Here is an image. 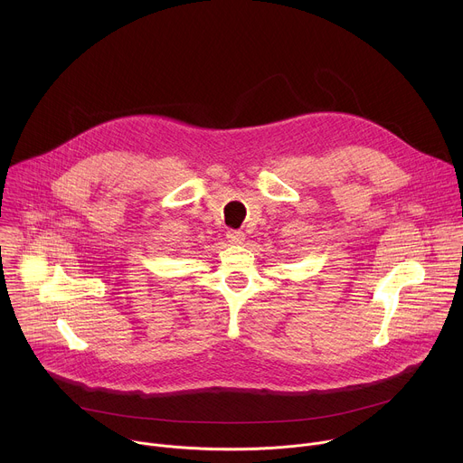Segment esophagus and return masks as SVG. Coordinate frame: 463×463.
<instances>
[{"mask_svg":"<svg viewBox=\"0 0 463 463\" xmlns=\"http://www.w3.org/2000/svg\"><path fill=\"white\" fill-rule=\"evenodd\" d=\"M243 240H245V234L240 232V231H229L227 232V241L232 243V245H240V243H243Z\"/></svg>","mask_w":463,"mask_h":463,"instance_id":"34e87169","label":"esophagus"}]
</instances>
